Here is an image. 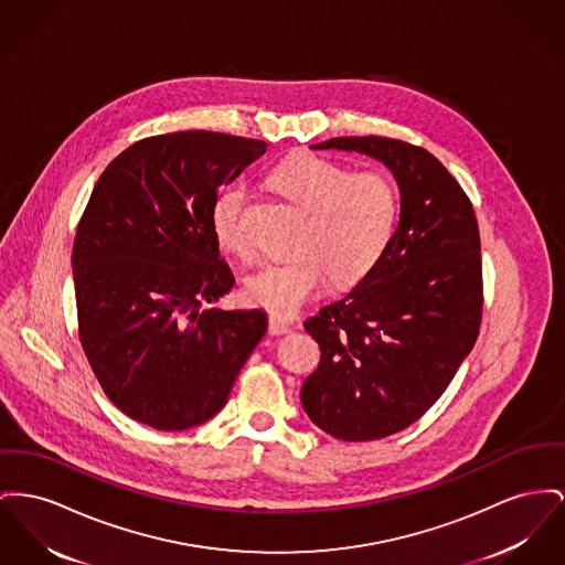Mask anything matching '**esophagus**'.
Wrapping results in <instances>:
<instances>
[{
  "label": "esophagus",
  "instance_id": "34e87169",
  "mask_svg": "<svg viewBox=\"0 0 565 565\" xmlns=\"http://www.w3.org/2000/svg\"><path fill=\"white\" fill-rule=\"evenodd\" d=\"M290 324L286 322V320H281V318H277V316H270L268 318V332L270 334H286V332H290Z\"/></svg>",
  "mask_w": 565,
  "mask_h": 565
}]
</instances>
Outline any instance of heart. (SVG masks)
Returning a JSON list of instances; mask_svg holds the SVG:
<instances>
[{
	"mask_svg": "<svg viewBox=\"0 0 565 565\" xmlns=\"http://www.w3.org/2000/svg\"><path fill=\"white\" fill-rule=\"evenodd\" d=\"M273 188L305 213L290 263H270L247 277L245 297L270 313L290 318L316 299L332 279L352 286L365 279L386 254L397 224L393 181L375 170L352 172L320 156H295L270 172ZM249 192L243 185L222 190L211 206L217 243L236 256L252 245L243 217Z\"/></svg>",
	"mask_w": 565,
	"mask_h": 565,
	"instance_id": "heart-1",
	"label": "heart"
}]
</instances>
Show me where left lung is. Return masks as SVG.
Wrapping results in <instances>:
<instances>
[{
  "label": "left lung",
  "mask_w": 565,
  "mask_h": 565,
  "mask_svg": "<svg viewBox=\"0 0 565 565\" xmlns=\"http://www.w3.org/2000/svg\"><path fill=\"white\" fill-rule=\"evenodd\" d=\"M311 149L359 151L397 179L398 226L348 297L305 320L320 365L300 401L322 431L369 441L416 423L452 382L482 320L478 222L463 188L427 149L384 136Z\"/></svg>",
  "instance_id": "left-lung-1"
}]
</instances>
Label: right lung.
I'll list each match as a JSON object with an SVG mask.
<instances>
[{"label": "right lung", "instance_id": "obj_1", "mask_svg": "<svg viewBox=\"0 0 565 565\" xmlns=\"http://www.w3.org/2000/svg\"><path fill=\"white\" fill-rule=\"evenodd\" d=\"M231 134L149 136L102 172L72 247L78 337L102 391L160 431L213 418L266 332L263 309L209 307L233 290L211 206L265 156Z\"/></svg>", "mask_w": 565, "mask_h": 565}]
</instances>
